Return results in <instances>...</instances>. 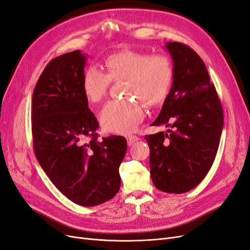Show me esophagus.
I'll list each match as a JSON object with an SVG mask.
<instances>
[{
  "label": "esophagus",
  "instance_id": "obj_1",
  "mask_svg": "<svg viewBox=\"0 0 250 250\" xmlns=\"http://www.w3.org/2000/svg\"><path fill=\"white\" fill-rule=\"evenodd\" d=\"M127 142H128V145H132L133 143H135L137 141H139L140 139L137 137V135H132V134H129V135H127Z\"/></svg>",
  "mask_w": 250,
  "mask_h": 250
}]
</instances>
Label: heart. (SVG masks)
Segmentation results:
<instances>
[{
	"instance_id": "1",
	"label": "heart",
	"mask_w": 250,
	"mask_h": 250,
	"mask_svg": "<svg viewBox=\"0 0 250 250\" xmlns=\"http://www.w3.org/2000/svg\"><path fill=\"white\" fill-rule=\"evenodd\" d=\"M106 73L89 66L83 73L82 92L92 104L100 103L110 83L125 81L124 95L145 102L149 106L162 103L173 80L171 60L165 55H149L134 51H122L104 60ZM145 117L143 105L135 100L108 102L100 112L103 129L112 133L132 131Z\"/></svg>"
}]
</instances>
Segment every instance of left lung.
<instances>
[{"mask_svg":"<svg viewBox=\"0 0 250 250\" xmlns=\"http://www.w3.org/2000/svg\"><path fill=\"white\" fill-rule=\"evenodd\" d=\"M173 81L152 126L169 129L146 135L150 173L163 192L183 194L197 187L213 165L223 129V111L200 56L184 43H166Z\"/></svg>","mask_w":250,"mask_h":250,"instance_id":"1","label":"left lung"}]
</instances>
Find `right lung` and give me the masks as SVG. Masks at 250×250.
<instances>
[{"mask_svg": "<svg viewBox=\"0 0 250 250\" xmlns=\"http://www.w3.org/2000/svg\"><path fill=\"white\" fill-rule=\"evenodd\" d=\"M86 56L76 50L51 60L34 88L31 119L34 152L44 173L65 197L95 207L120 190L127 142L120 135L97 141L99 124L81 85Z\"/></svg>", "mask_w": 250, "mask_h": 250, "instance_id": "1", "label": "right lung"}]
</instances>
